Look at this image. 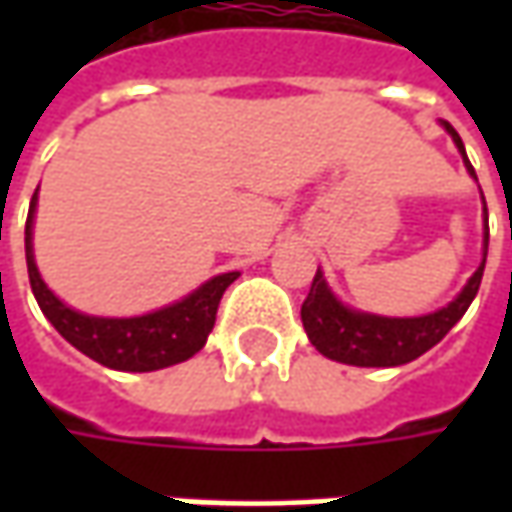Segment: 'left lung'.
Instances as JSON below:
<instances>
[{"instance_id":"8db88e82","label":"left lung","mask_w":512,"mask_h":512,"mask_svg":"<svg viewBox=\"0 0 512 512\" xmlns=\"http://www.w3.org/2000/svg\"><path fill=\"white\" fill-rule=\"evenodd\" d=\"M447 133L459 145L464 156V145L459 133L450 122H444ZM467 162V156H464ZM467 170L476 176L473 165L467 162ZM487 210V207H484ZM484 262H487V233H484V259L479 270L470 276L464 290L442 310L427 313L419 319H384V316H370V313H356L327 290L322 273L313 276V285L302 305V325L307 330V339L313 347L342 364H356V367H396L407 364L427 353L433 344H439L467 313L470 302L476 299L479 285H482Z\"/></svg>"}]
</instances>
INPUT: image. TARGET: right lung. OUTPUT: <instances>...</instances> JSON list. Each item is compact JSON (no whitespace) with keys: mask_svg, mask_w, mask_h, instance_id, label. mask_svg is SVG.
<instances>
[{"mask_svg":"<svg viewBox=\"0 0 512 512\" xmlns=\"http://www.w3.org/2000/svg\"><path fill=\"white\" fill-rule=\"evenodd\" d=\"M33 210H36V193L30 199L28 222H25L30 290L42 307V313L48 316L50 325L56 327L76 350H82L93 362L113 367V370L148 373V370H162L170 364L185 362L205 347L207 333L216 325V310L222 302V293L227 290V285L236 282L239 273H222L182 302L162 307L148 316H136V319L85 316V313H76L68 305H62L36 270L33 245H30Z\"/></svg>","mask_w":512,"mask_h":512,"instance_id":"add662e5","label":"right lung"}]
</instances>
